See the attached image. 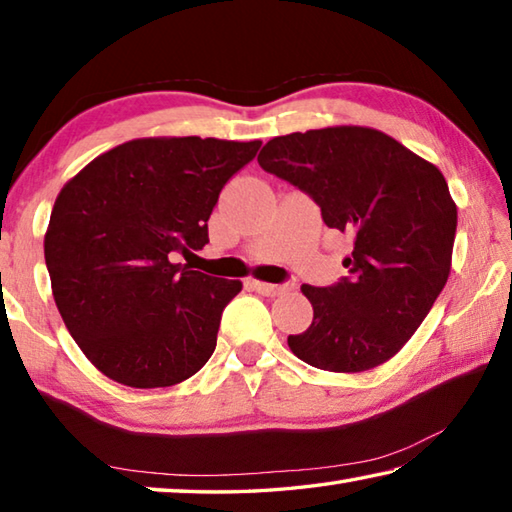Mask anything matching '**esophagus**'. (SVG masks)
Listing matches in <instances>:
<instances>
[{
	"label": "esophagus",
	"instance_id": "34e87169",
	"mask_svg": "<svg viewBox=\"0 0 512 512\" xmlns=\"http://www.w3.org/2000/svg\"><path fill=\"white\" fill-rule=\"evenodd\" d=\"M253 289L257 293H262V296H268V298L282 296L284 291H289L287 284H268V282H259V280H253Z\"/></svg>",
	"mask_w": 512,
	"mask_h": 512
}]
</instances>
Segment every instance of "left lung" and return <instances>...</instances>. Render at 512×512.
<instances>
[{
  "label": "left lung",
  "mask_w": 512,
  "mask_h": 512,
  "mask_svg": "<svg viewBox=\"0 0 512 512\" xmlns=\"http://www.w3.org/2000/svg\"><path fill=\"white\" fill-rule=\"evenodd\" d=\"M259 167L309 194L327 228L348 232V277L302 284L314 307L289 348L309 366L363 372L404 348L452 271L456 203L436 164L368 126L273 137Z\"/></svg>",
  "instance_id": "left-lung-1"
}]
</instances>
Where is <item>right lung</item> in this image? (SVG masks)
I'll list each match as a JSON object with an SVG mask.
<instances>
[{"mask_svg":"<svg viewBox=\"0 0 512 512\" xmlns=\"http://www.w3.org/2000/svg\"><path fill=\"white\" fill-rule=\"evenodd\" d=\"M262 142L140 137L115 146L65 183L45 232L56 307L92 366L131 388L180 384L201 370L239 280L192 255L223 185Z\"/></svg>","mask_w":512,"mask_h":512,"instance_id":"obj_1","label":"right lung"}]
</instances>
